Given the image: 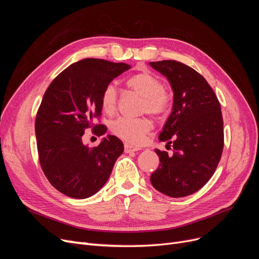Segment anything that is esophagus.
Segmentation results:
<instances>
[{
  "label": "esophagus",
  "instance_id": "esophagus-1",
  "mask_svg": "<svg viewBox=\"0 0 259 259\" xmlns=\"http://www.w3.org/2000/svg\"><path fill=\"white\" fill-rule=\"evenodd\" d=\"M138 150H140V148H138V147L131 146V145H127V144H125V145H124V151L126 152V153L135 152V151H138Z\"/></svg>",
  "mask_w": 259,
  "mask_h": 259
}]
</instances>
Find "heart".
<instances>
[{
  "label": "heart",
  "mask_w": 259,
  "mask_h": 259,
  "mask_svg": "<svg viewBox=\"0 0 259 259\" xmlns=\"http://www.w3.org/2000/svg\"><path fill=\"white\" fill-rule=\"evenodd\" d=\"M126 86L144 98L142 110L155 116L166 114L171 106L170 94L163 89L159 76L145 70L131 75L126 80ZM101 108L105 113L112 114L117 106V91L113 84H108L101 93ZM151 130V122L146 117L128 119L120 117L111 123V132L115 136L131 144H138Z\"/></svg>",
  "instance_id": "b5f03b06"
}]
</instances>
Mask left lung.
<instances>
[{
  "label": "left lung",
  "instance_id": "1",
  "mask_svg": "<svg viewBox=\"0 0 259 259\" xmlns=\"http://www.w3.org/2000/svg\"><path fill=\"white\" fill-rule=\"evenodd\" d=\"M149 65L166 76L174 93L171 112L159 135L173 153L155 149L160 165L150 182L168 197H187L208 182L222 158L221 104L204 77L189 66L176 60Z\"/></svg>",
  "mask_w": 259,
  "mask_h": 259
}]
</instances>
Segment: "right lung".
<instances>
[{"mask_svg": "<svg viewBox=\"0 0 259 259\" xmlns=\"http://www.w3.org/2000/svg\"><path fill=\"white\" fill-rule=\"evenodd\" d=\"M130 68L124 62L82 59L55 77L44 94L35 119L38 160L51 185L70 198L86 199L98 192L124 151L113 135L93 148L83 144L82 136L103 110L104 89ZM93 130L98 136L107 132L103 124Z\"/></svg>", "mask_w": 259, "mask_h": 259, "instance_id": "add662e5", "label": "right lung"}]
</instances>
